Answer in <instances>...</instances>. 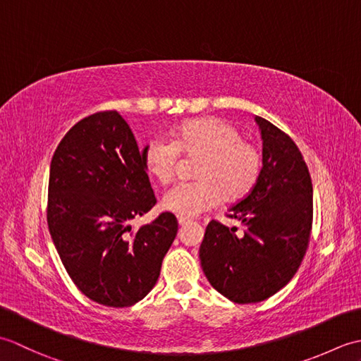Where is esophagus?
I'll return each mask as SVG.
<instances>
[{
  "label": "esophagus",
  "mask_w": 361,
  "mask_h": 361,
  "mask_svg": "<svg viewBox=\"0 0 361 361\" xmlns=\"http://www.w3.org/2000/svg\"><path fill=\"white\" fill-rule=\"evenodd\" d=\"M190 221H192V220H189V219H186V217H178V224H180V226H185V225L190 224Z\"/></svg>",
  "instance_id": "34e87169"
}]
</instances>
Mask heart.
Listing matches in <instances>:
<instances>
[{"mask_svg": "<svg viewBox=\"0 0 361 361\" xmlns=\"http://www.w3.org/2000/svg\"><path fill=\"white\" fill-rule=\"evenodd\" d=\"M180 155L197 158L192 175L197 180L169 189L163 208L180 217H195L226 202L247 195L262 171V153L242 133L220 118H198L176 127L171 141L150 140L142 149L145 171L161 185L176 175Z\"/></svg>", "mask_w": 361, "mask_h": 361, "instance_id": "obj_1", "label": "heart"}]
</instances>
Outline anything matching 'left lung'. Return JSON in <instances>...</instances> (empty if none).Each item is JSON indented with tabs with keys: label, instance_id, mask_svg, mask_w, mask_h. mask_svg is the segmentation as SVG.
Instances as JSON below:
<instances>
[{
	"label": "left lung",
	"instance_id": "1",
	"mask_svg": "<svg viewBox=\"0 0 361 361\" xmlns=\"http://www.w3.org/2000/svg\"><path fill=\"white\" fill-rule=\"evenodd\" d=\"M262 135V171L255 188L229 208L243 231L217 220L200 245L203 273L237 304L265 301L286 287L309 247L313 190L307 164L293 140L256 116Z\"/></svg>",
	"mask_w": 361,
	"mask_h": 361
}]
</instances>
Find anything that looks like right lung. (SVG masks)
Instances as JSON below:
<instances>
[{"instance_id": "1", "label": "right lung", "mask_w": 361, "mask_h": 361, "mask_svg": "<svg viewBox=\"0 0 361 361\" xmlns=\"http://www.w3.org/2000/svg\"><path fill=\"white\" fill-rule=\"evenodd\" d=\"M157 203L142 150L118 111L79 121L51 161L48 226L68 274L83 295L106 307H130L155 286L178 231L163 212L133 231Z\"/></svg>"}]
</instances>
